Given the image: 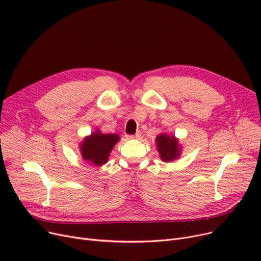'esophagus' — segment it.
<instances>
[{"instance_id":"obj_1","label":"esophagus","mask_w":261,"mask_h":261,"mask_svg":"<svg viewBox=\"0 0 261 261\" xmlns=\"http://www.w3.org/2000/svg\"><path fill=\"white\" fill-rule=\"evenodd\" d=\"M141 136V133L138 132L136 134H130V135H127V139L128 140H135V139H139Z\"/></svg>"}]
</instances>
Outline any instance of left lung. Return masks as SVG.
<instances>
[{"label": "left lung", "instance_id": "obj_1", "mask_svg": "<svg viewBox=\"0 0 261 261\" xmlns=\"http://www.w3.org/2000/svg\"><path fill=\"white\" fill-rule=\"evenodd\" d=\"M156 147L164 162H170L180 155V147L174 136L161 134L156 138Z\"/></svg>", "mask_w": 261, "mask_h": 261}]
</instances>
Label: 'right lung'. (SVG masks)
<instances>
[{
	"mask_svg": "<svg viewBox=\"0 0 261 261\" xmlns=\"http://www.w3.org/2000/svg\"><path fill=\"white\" fill-rule=\"evenodd\" d=\"M118 140L117 134L95 132L81 144L82 158L94 165H102L108 161L110 152Z\"/></svg>",
	"mask_w": 261,
	"mask_h": 261,
	"instance_id": "right-lung-1",
	"label": "right lung"
}]
</instances>
